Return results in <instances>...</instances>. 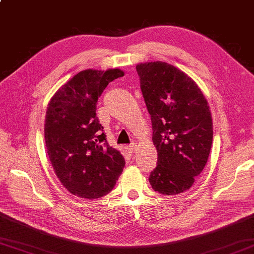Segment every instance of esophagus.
I'll return each mask as SVG.
<instances>
[{
  "label": "esophagus",
  "instance_id": "34e87169",
  "mask_svg": "<svg viewBox=\"0 0 254 254\" xmlns=\"http://www.w3.org/2000/svg\"><path fill=\"white\" fill-rule=\"evenodd\" d=\"M136 146H137V145H136L135 143H133V144H131V145H128V146L127 147V149L128 150V153L133 154V153H135V150H136Z\"/></svg>",
  "mask_w": 254,
  "mask_h": 254
}]
</instances>
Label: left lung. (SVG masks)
Masks as SVG:
<instances>
[{"label": "left lung", "mask_w": 254, "mask_h": 254, "mask_svg": "<svg viewBox=\"0 0 254 254\" xmlns=\"http://www.w3.org/2000/svg\"><path fill=\"white\" fill-rule=\"evenodd\" d=\"M136 71L158 153L148 180L160 194L177 195L193 186L207 163L213 142L208 102L197 84L171 64L139 63Z\"/></svg>", "instance_id": "8db88e82"}]
</instances>
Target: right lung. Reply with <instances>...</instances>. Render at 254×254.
Masks as SVG:
<instances>
[{
    "label": "right lung",
    "instance_id": "add662e5",
    "mask_svg": "<svg viewBox=\"0 0 254 254\" xmlns=\"http://www.w3.org/2000/svg\"><path fill=\"white\" fill-rule=\"evenodd\" d=\"M120 68L84 69L61 86L47 107V153L63 187L82 198H99L109 193L124 165L123 156L107 142L96 116V105Z\"/></svg>",
    "mask_w": 254,
    "mask_h": 254
}]
</instances>
